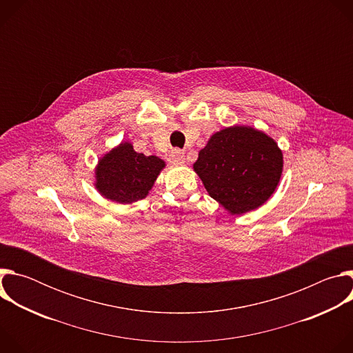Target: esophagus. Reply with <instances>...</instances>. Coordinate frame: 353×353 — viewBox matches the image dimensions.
<instances>
[{
    "instance_id": "34e87169",
    "label": "esophagus",
    "mask_w": 353,
    "mask_h": 353,
    "mask_svg": "<svg viewBox=\"0 0 353 353\" xmlns=\"http://www.w3.org/2000/svg\"><path fill=\"white\" fill-rule=\"evenodd\" d=\"M169 162L172 165H183L185 162V158H184V152L180 149H173L170 155H169Z\"/></svg>"
}]
</instances>
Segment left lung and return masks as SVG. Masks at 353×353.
Wrapping results in <instances>:
<instances>
[{
    "label": "left lung",
    "instance_id": "left-lung-1",
    "mask_svg": "<svg viewBox=\"0 0 353 353\" xmlns=\"http://www.w3.org/2000/svg\"><path fill=\"white\" fill-rule=\"evenodd\" d=\"M192 169L225 211L243 215L264 205L275 192L283 155L264 131L236 124L211 135Z\"/></svg>",
    "mask_w": 353,
    "mask_h": 353
}]
</instances>
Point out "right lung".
I'll return each instance as SVG.
<instances>
[{"mask_svg":"<svg viewBox=\"0 0 353 353\" xmlns=\"http://www.w3.org/2000/svg\"><path fill=\"white\" fill-rule=\"evenodd\" d=\"M165 166L161 158L138 154L123 141L97 161L94 188L113 203L132 204L149 194Z\"/></svg>","mask_w":353,"mask_h":353,"instance_id":"1","label":"right lung"}]
</instances>
